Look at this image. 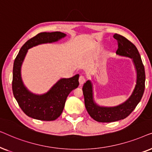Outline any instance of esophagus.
I'll use <instances>...</instances> for the list:
<instances>
[{
  "label": "esophagus",
  "mask_w": 152,
  "mask_h": 152,
  "mask_svg": "<svg viewBox=\"0 0 152 152\" xmlns=\"http://www.w3.org/2000/svg\"><path fill=\"white\" fill-rule=\"evenodd\" d=\"M85 82H86V79H85L84 77L82 75H80V77H79V82H80V85L84 84Z\"/></svg>",
  "instance_id": "1"
}]
</instances>
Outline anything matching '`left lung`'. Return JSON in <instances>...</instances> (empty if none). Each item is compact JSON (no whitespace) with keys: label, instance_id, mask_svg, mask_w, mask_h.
Segmentation results:
<instances>
[{"label":"left lung","instance_id":"1","mask_svg":"<svg viewBox=\"0 0 152 152\" xmlns=\"http://www.w3.org/2000/svg\"><path fill=\"white\" fill-rule=\"evenodd\" d=\"M114 39L118 41V48L116 54L132 58L136 70V84L132 94L121 104L113 107H100L95 102L93 95V85L90 80L84 83L82 91L85 107L91 118L99 122H112L123 120L129 115L140 102L145 91V72L138 49L127 39L120 34H115Z\"/></svg>","mask_w":152,"mask_h":152}]
</instances>
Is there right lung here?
Wrapping results in <instances>:
<instances>
[{
	"label": "right lung",
	"instance_id": "right-lung-1",
	"mask_svg": "<svg viewBox=\"0 0 152 152\" xmlns=\"http://www.w3.org/2000/svg\"><path fill=\"white\" fill-rule=\"evenodd\" d=\"M66 36L61 32H41L29 39L20 48L13 66L12 91L22 111L29 117L43 121H53L61 115L68 95L79 86V75L62 78L46 93L36 95L29 91L23 83L20 69L28 49L42 43H53Z\"/></svg>",
	"mask_w": 152,
	"mask_h": 152
}]
</instances>
